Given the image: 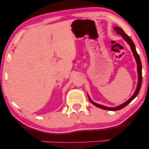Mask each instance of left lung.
<instances>
[{"mask_svg":"<svg viewBox=\"0 0 149 149\" xmlns=\"http://www.w3.org/2000/svg\"><path fill=\"white\" fill-rule=\"evenodd\" d=\"M114 30L116 31V33L120 34V36H122L123 38H124V40H125V41L127 42L128 44H129L130 46V48L132 49V52H133V55H134L135 59H136V64H137L138 84H137V87H136V90H135L134 95H133L131 97V98H130L129 100L127 101V102H125V103L122 104H121V105L118 106V107H104V106L100 105V104H98L95 103V102H92V101L91 100V99L90 98V97H89V100H90V102H91L92 104H94V105H95V106H96L97 107L100 108V109H104V110H109V111H118V110H120V109H123V108H124L125 107H126V106H127L128 104L130 103L135 98V97L137 96L138 93H139V90H140V88H141V82H142V67H141V60H140V58H139V54H138L137 52H136V48H135V46H134V42H133L132 40V39L130 38L127 35V34L125 33V32L123 31V30L122 29H120V27L116 26V27H114Z\"/></svg>","mask_w":149,"mask_h":149,"instance_id":"obj_1","label":"left lung"}]
</instances>
